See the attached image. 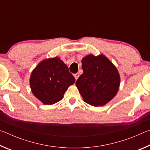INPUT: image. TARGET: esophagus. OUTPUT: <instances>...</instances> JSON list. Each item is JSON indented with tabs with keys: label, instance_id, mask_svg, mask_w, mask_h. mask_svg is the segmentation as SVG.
<instances>
[{
	"label": "esophagus",
	"instance_id": "34e87169",
	"mask_svg": "<svg viewBox=\"0 0 150 150\" xmlns=\"http://www.w3.org/2000/svg\"><path fill=\"white\" fill-rule=\"evenodd\" d=\"M74 77L75 78V79L77 80L79 77V73H75V74H74Z\"/></svg>",
	"mask_w": 150,
	"mask_h": 150
}]
</instances>
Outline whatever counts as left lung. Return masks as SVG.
I'll list each match as a JSON object with an SVG mask.
<instances>
[{
	"label": "left lung",
	"mask_w": 150,
	"mask_h": 150,
	"mask_svg": "<svg viewBox=\"0 0 150 150\" xmlns=\"http://www.w3.org/2000/svg\"><path fill=\"white\" fill-rule=\"evenodd\" d=\"M83 71L76 87L88 105H105L116 95L120 84V76L116 66L105 55L88 54L81 59Z\"/></svg>",
	"instance_id": "left-lung-1"
}]
</instances>
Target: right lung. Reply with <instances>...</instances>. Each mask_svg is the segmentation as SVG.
Here are the masks:
<instances>
[{"mask_svg": "<svg viewBox=\"0 0 150 150\" xmlns=\"http://www.w3.org/2000/svg\"><path fill=\"white\" fill-rule=\"evenodd\" d=\"M75 79L59 57L44 59L32 71L30 86L35 97L44 105L59 102Z\"/></svg>", "mask_w": 150, "mask_h": 150, "instance_id": "1", "label": "right lung"}]
</instances>
